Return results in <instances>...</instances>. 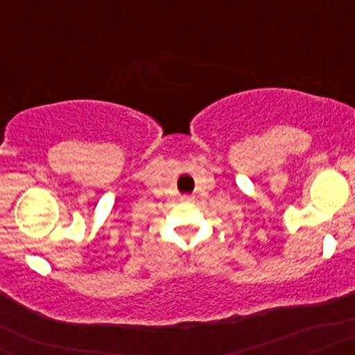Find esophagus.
Segmentation results:
<instances>
[{
  "mask_svg": "<svg viewBox=\"0 0 355 355\" xmlns=\"http://www.w3.org/2000/svg\"><path fill=\"white\" fill-rule=\"evenodd\" d=\"M182 200H185V202H190V200H191V197H190V195H185V197H182Z\"/></svg>",
  "mask_w": 355,
  "mask_h": 355,
  "instance_id": "34e87169",
  "label": "esophagus"
}]
</instances>
